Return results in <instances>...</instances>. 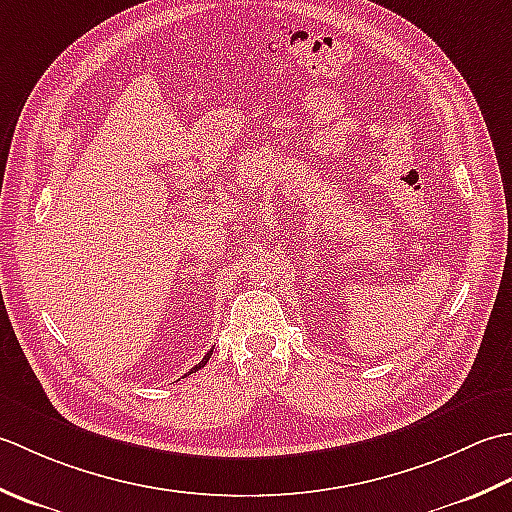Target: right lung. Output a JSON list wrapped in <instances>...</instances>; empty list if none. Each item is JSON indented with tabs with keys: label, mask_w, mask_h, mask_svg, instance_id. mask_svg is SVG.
Masks as SVG:
<instances>
[{
	"label": "right lung",
	"mask_w": 512,
	"mask_h": 512,
	"mask_svg": "<svg viewBox=\"0 0 512 512\" xmlns=\"http://www.w3.org/2000/svg\"><path fill=\"white\" fill-rule=\"evenodd\" d=\"M212 351H214V349H212ZM212 351H207V353H205V358H203V360H201V362H198V364H196V367H194V369H190V371H187V373H185V375H190V373H196V371H198V369H201V367H205V364H207V360H210V356H212Z\"/></svg>",
	"instance_id": "right-lung-1"
}]
</instances>
